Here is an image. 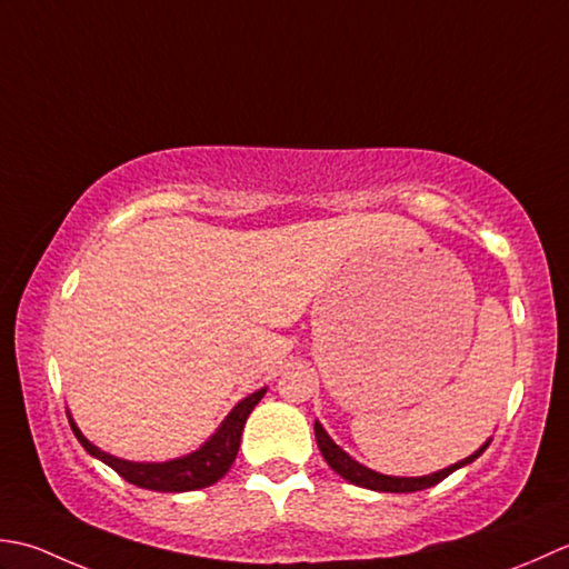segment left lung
<instances>
[{"instance_id":"left-lung-1","label":"left lung","mask_w":569,"mask_h":569,"mask_svg":"<svg viewBox=\"0 0 569 569\" xmlns=\"http://www.w3.org/2000/svg\"><path fill=\"white\" fill-rule=\"evenodd\" d=\"M315 432H317V445L321 449V457L327 459L329 467L343 477L346 481H351L356 486H363V489L370 491H386V493H412V491H422V489H430V486L439 483L442 479H447L451 471H457L463 463H471L477 457L483 455V449L489 447L486 442L479 451H473L471 457L461 459L459 463H451L449 469H442L437 473H430V477H415V479H405V477H386V473H378L373 469H366L363 463H358L356 459H351L346 451L333 442V439L323 432V427L319 422H315Z\"/></svg>"}]
</instances>
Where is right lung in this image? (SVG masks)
<instances>
[{
	"instance_id": "1",
	"label": "right lung",
	"mask_w": 569,
	"mask_h": 569,
	"mask_svg": "<svg viewBox=\"0 0 569 569\" xmlns=\"http://www.w3.org/2000/svg\"><path fill=\"white\" fill-rule=\"evenodd\" d=\"M262 396H264V388L252 392V396H248L246 400H240L233 408V412L226 417L223 425L218 427V432L208 439L199 451H193L189 457L164 461V463H137V461L118 459L108 455V451H100L96 445H90L88 439L80 435L73 420H71V430L78 437V442L86 447L88 455L106 461L108 467L118 471L124 481L139 486V489L164 491V493L196 491L216 483L220 477H226L230 463L236 461L242 427H246L248 415L252 412L254 405L262 400Z\"/></svg>"
}]
</instances>
